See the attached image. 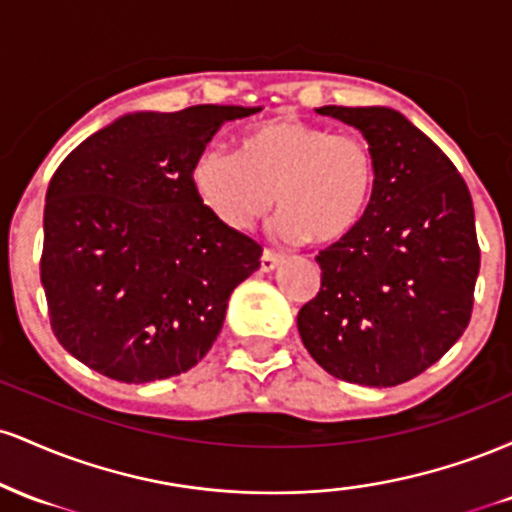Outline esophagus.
<instances>
[{"mask_svg":"<svg viewBox=\"0 0 512 512\" xmlns=\"http://www.w3.org/2000/svg\"><path fill=\"white\" fill-rule=\"evenodd\" d=\"M281 264V257L276 255V252H272V250H264L262 252V257H260V269L262 272H274L276 267H279Z\"/></svg>","mask_w":512,"mask_h":512,"instance_id":"34e87169","label":"esophagus"}]
</instances>
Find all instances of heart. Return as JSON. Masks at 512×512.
<instances>
[{"label": "heart", "instance_id": "heart-1", "mask_svg": "<svg viewBox=\"0 0 512 512\" xmlns=\"http://www.w3.org/2000/svg\"><path fill=\"white\" fill-rule=\"evenodd\" d=\"M192 187L231 231H248L272 202L286 240L317 245L349 238L378 190V161L366 139L293 117L252 127L243 151L209 144L190 170Z\"/></svg>", "mask_w": 512, "mask_h": 512}]
</instances>
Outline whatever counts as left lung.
Segmentation results:
<instances>
[{
    "label": "left lung",
    "mask_w": 512,
    "mask_h": 512,
    "mask_svg": "<svg viewBox=\"0 0 512 512\" xmlns=\"http://www.w3.org/2000/svg\"><path fill=\"white\" fill-rule=\"evenodd\" d=\"M315 113L363 134L378 190L361 226L315 257L320 291L298 313V332L334 378L407 383L472 317L481 260L472 195L450 158L397 110L325 105Z\"/></svg>",
    "instance_id": "8db88e82"
}]
</instances>
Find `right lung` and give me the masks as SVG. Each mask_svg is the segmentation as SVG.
<instances>
[{
  "instance_id": "add662e5",
  "label": "right lung",
  "mask_w": 512,
  "mask_h": 512,
  "mask_svg": "<svg viewBox=\"0 0 512 512\" xmlns=\"http://www.w3.org/2000/svg\"><path fill=\"white\" fill-rule=\"evenodd\" d=\"M260 110L122 115L55 170L40 281L57 342L84 366L151 383L207 356L233 289L260 269L262 248L211 214L190 170L223 122Z\"/></svg>"
}]
</instances>
